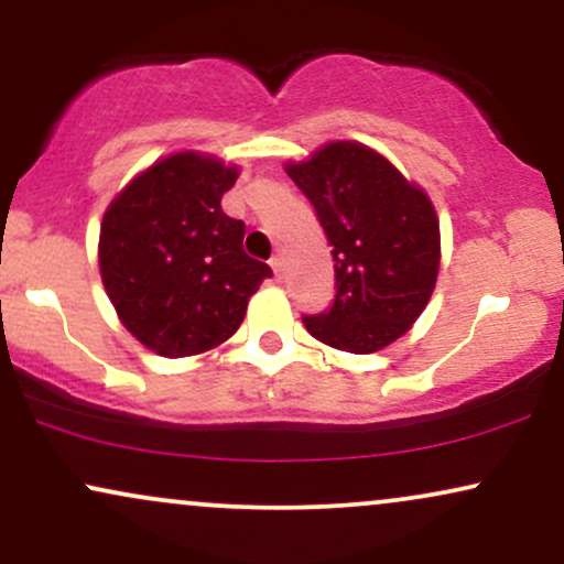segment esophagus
<instances>
[{
	"label": "esophagus",
	"instance_id": "obj_1",
	"mask_svg": "<svg viewBox=\"0 0 564 564\" xmlns=\"http://www.w3.org/2000/svg\"><path fill=\"white\" fill-rule=\"evenodd\" d=\"M270 268L275 270V275H278V278H281V275H283V270H286V262H283V257H281V254H275L273 260H270Z\"/></svg>",
	"mask_w": 564,
	"mask_h": 564
}]
</instances>
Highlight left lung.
<instances>
[{
  "instance_id": "obj_1",
  "label": "left lung",
  "mask_w": 564,
  "mask_h": 564,
  "mask_svg": "<svg viewBox=\"0 0 564 564\" xmlns=\"http://www.w3.org/2000/svg\"><path fill=\"white\" fill-rule=\"evenodd\" d=\"M286 174L318 212L334 246L336 296L304 328L355 355L392 345L424 313L440 270V223L419 185L373 148L336 140Z\"/></svg>"
}]
</instances>
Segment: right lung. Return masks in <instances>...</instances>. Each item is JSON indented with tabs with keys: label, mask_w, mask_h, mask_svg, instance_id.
Segmentation results:
<instances>
[{
	"label": "right lung",
	"mask_w": 564,
	"mask_h": 564,
	"mask_svg": "<svg viewBox=\"0 0 564 564\" xmlns=\"http://www.w3.org/2000/svg\"><path fill=\"white\" fill-rule=\"evenodd\" d=\"M238 170L206 153L159 159L102 215V286L140 345L187 358L223 345L273 270L243 251L246 225L223 212Z\"/></svg>",
	"instance_id": "1"
}]
</instances>
